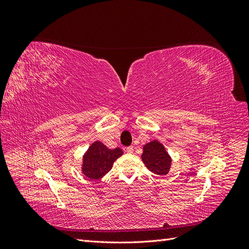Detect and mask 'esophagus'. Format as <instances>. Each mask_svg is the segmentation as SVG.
Listing matches in <instances>:
<instances>
[{"instance_id":"esophagus-1","label":"esophagus","mask_w":249,"mask_h":249,"mask_svg":"<svg viewBox=\"0 0 249 249\" xmlns=\"http://www.w3.org/2000/svg\"><path fill=\"white\" fill-rule=\"evenodd\" d=\"M125 152H126V153H129V154H133V152H134V147H133V146H127V147L125 148Z\"/></svg>"}]
</instances>
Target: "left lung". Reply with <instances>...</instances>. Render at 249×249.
Wrapping results in <instances>:
<instances>
[{"label": "left lung", "instance_id": "obj_1", "mask_svg": "<svg viewBox=\"0 0 249 249\" xmlns=\"http://www.w3.org/2000/svg\"><path fill=\"white\" fill-rule=\"evenodd\" d=\"M141 160L155 175H167L171 167V157L160 141L153 140L143 145Z\"/></svg>", "mask_w": 249, "mask_h": 249}]
</instances>
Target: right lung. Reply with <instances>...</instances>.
<instances>
[{"mask_svg":"<svg viewBox=\"0 0 249 249\" xmlns=\"http://www.w3.org/2000/svg\"><path fill=\"white\" fill-rule=\"evenodd\" d=\"M124 154L123 149L108 148L101 141H94L82 159V173L90 179H100L111 170L113 163Z\"/></svg>","mask_w":249,"mask_h":249,"instance_id":"1","label":"right lung"}]
</instances>
